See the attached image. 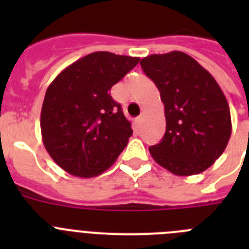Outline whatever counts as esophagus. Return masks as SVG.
I'll list each match as a JSON object with an SVG mask.
<instances>
[{
	"label": "esophagus",
	"mask_w": 249,
	"mask_h": 249,
	"mask_svg": "<svg viewBox=\"0 0 249 249\" xmlns=\"http://www.w3.org/2000/svg\"><path fill=\"white\" fill-rule=\"evenodd\" d=\"M143 118H144V114L141 113L140 116H138V117L136 118V126L141 127V124H142V122H143Z\"/></svg>",
	"instance_id": "34e87169"
}]
</instances>
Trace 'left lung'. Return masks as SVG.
I'll return each instance as SVG.
<instances>
[{"label":"left lung","instance_id":"obj_1","mask_svg":"<svg viewBox=\"0 0 249 249\" xmlns=\"http://www.w3.org/2000/svg\"><path fill=\"white\" fill-rule=\"evenodd\" d=\"M164 105L166 132L149 153L176 176L206 171L227 147L232 132L226 96L212 74L181 51L141 59Z\"/></svg>","mask_w":249,"mask_h":249}]
</instances>
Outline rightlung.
<instances>
[{"instance_id":"right-lung-1","label":"right lung","mask_w":249,"mask_h":249,"mask_svg":"<svg viewBox=\"0 0 249 249\" xmlns=\"http://www.w3.org/2000/svg\"><path fill=\"white\" fill-rule=\"evenodd\" d=\"M138 62V57L93 52L65 68L48 86L41 109L42 141L66 172L96 177L127 146L131 122L109 91Z\"/></svg>"}]
</instances>
